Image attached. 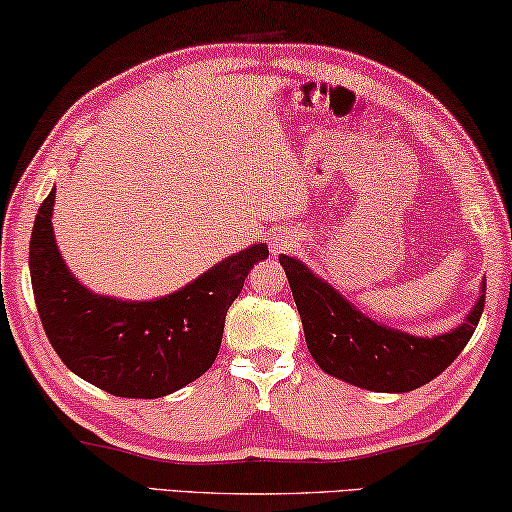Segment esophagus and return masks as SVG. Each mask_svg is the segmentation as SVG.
Here are the masks:
<instances>
[{
  "label": "esophagus",
  "mask_w": 512,
  "mask_h": 512,
  "mask_svg": "<svg viewBox=\"0 0 512 512\" xmlns=\"http://www.w3.org/2000/svg\"><path fill=\"white\" fill-rule=\"evenodd\" d=\"M269 243H271V250H273V253H285V250H292L294 246H296V243H299V241H296V236L294 234H289V232H273L271 234V239H269Z\"/></svg>",
  "instance_id": "1"
}]
</instances>
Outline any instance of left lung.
I'll return each mask as SVG.
<instances>
[{
	"instance_id": "1",
	"label": "left lung",
	"mask_w": 512,
	"mask_h": 512,
	"mask_svg": "<svg viewBox=\"0 0 512 512\" xmlns=\"http://www.w3.org/2000/svg\"><path fill=\"white\" fill-rule=\"evenodd\" d=\"M305 342L326 375L375 393H407L439 377L451 365L480 322L485 308V280L480 296L460 326L441 335H414L372 319L338 289L308 269L299 257L280 255Z\"/></svg>"
}]
</instances>
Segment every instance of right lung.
<instances>
[{
	"mask_svg": "<svg viewBox=\"0 0 512 512\" xmlns=\"http://www.w3.org/2000/svg\"><path fill=\"white\" fill-rule=\"evenodd\" d=\"M50 190L36 213L29 273L45 335L66 368L117 398H163L202 377L216 361L225 315L243 280L269 257L266 243L213 264L200 278L151 301L96 294L61 257Z\"/></svg>",
	"mask_w": 512,
	"mask_h": 512,
	"instance_id": "obj_1",
	"label": "right lung"
}]
</instances>
